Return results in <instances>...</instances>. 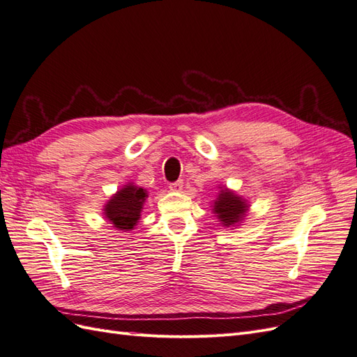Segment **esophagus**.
Wrapping results in <instances>:
<instances>
[{
    "mask_svg": "<svg viewBox=\"0 0 357 357\" xmlns=\"http://www.w3.org/2000/svg\"><path fill=\"white\" fill-rule=\"evenodd\" d=\"M169 190L171 192H181L183 190V180H178L176 183H171Z\"/></svg>",
    "mask_w": 357,
    "mask_h": 357,
    "instance_id": "esophagus-1",
    "label": "esophagus"
}]
</instances>
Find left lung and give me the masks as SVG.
Listing matches in <instances>:
<instances>
[{
  "label": "left lung",
  "mask_w": 357,
  "mask_h": 357,
  "mask_svg": "<svg viewBox=\"0 0 357 357\" xmlns=\"http://www.w3.org/2000/svg\"><path fill=\"white\" fill-rule=\"evenodd\" d=\"M210 207L222 226L234 228V226H240L243 223L247 211L250 210V204L236 192L226 186H219L218 195Z\"/></svg>",
  "instance_id": "obj_1"
}]
</instances>
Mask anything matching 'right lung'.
Returning a JSON list of instances; mask_svg holds the SVG:
<instances>
[{
	"label": "right lung",
	"instance_id": "add662e5",
	"mask_svg": "<svg viewBox=\"0 0 357 357\" xmlns=\"http://www.w3.org/2000/svg\"><path fill=\"white\" fill-rule=\"evenodd\" d=\"M149 192L135 183L129 181L119 189L112 198L104 204L102 215L117 231H132L144 207Z\"/></svg>",
	"mask_w": 357,
	"mask_h": 357
}]
</instances>
